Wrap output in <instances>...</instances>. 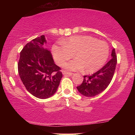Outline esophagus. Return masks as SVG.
Listing matches in <instances>:
<instances>
[{"instance_id": "esophagus-1", "label": "esophagus", "mask_w": 135, "mask_h": 135, "mask_svg": "<svg viewBox=\"0 0 135 135\" xmlns=\"http://www.w3.org/2000/svg\"><path fill=\"white\" fill-rule=\"evenodd\" d=\"M62 74L66 75H72L73 74V73H69V72H66V71H63L62 72Z\"/></svg>"}]
</instances>
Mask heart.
<instances>
[{
    "label": "heart",
    "mask_w": 135,
    "mask_h": 135,
    "mask_svg": "<svg viewBox=\"0 0 135 135\" xmlns=\"http://www.w3.org/2000/svg\"><path fill=\"white\" fill-rule=\"evenodd\" d=\"M61 43L53 46V57L59 66H62L74 55L75 60L64 66L70 71L84 69L86 73H95L106 63L109 54V47L106 42L91 36H73Z\"/></svg>",
    "instance_id": "1"
}]
</instances>
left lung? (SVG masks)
I'll return each mask as SVG.
<instances>
[{
    "instance_id": "1",
    "label": "left lung",
    "mask_w": 135,
    "mask_h": 135,
    "mask_svg": "<svg viewBox=\"0 0 135 135\" xmlns=\"http://www.w3.org/2000/svg\"><path fill=\"white\" fill-rule=\"evenodd\" d=\"M112 58L97 73L91 75H84V80L77 90L82 95L93 97L104 91L108 87L113 78L117 64V55L115 49L111 54Z\"/></svg>"
}]
</instances>
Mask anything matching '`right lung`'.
<instances>
[{"mask_svg": "<svg viewBox=\"0 0 135 135\" xmlns=\"http://www.w3.org/2000/svg\"><path fill=\"white\" fill-rule=\"evenodd\" d=\"M45 36L31 40L20 52L18 70L26 90L36 98L46 99L56 91L62 77L52 55L44 49Z\"/></svg>", "mask_w": 135, "mask_h": 135, "instance_id": "add662e5", "label": "right lung"}]
</instances>
